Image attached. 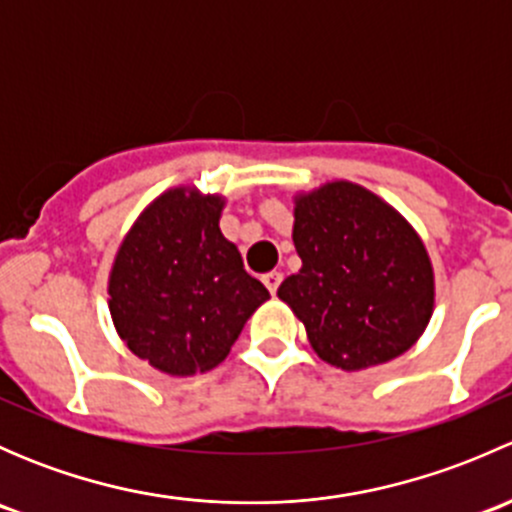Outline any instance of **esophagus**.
<instances>
[{"label": "esophagus", "mask_w": 512, "mask_h": 512, "mask_svg": "<svg viewBox=\"0 0 512 512\" xmlns=\"http://www.w3.org/2000/svg\"><path fill=\"white\" fill-rule=\"evenodd\" d=\"M262 282H265V287L270 289L272 294H277V287H280L282 282V272H267V275L262 277Z\"/></svg>", "instance_id": "esophagus-1"}]
</instances>
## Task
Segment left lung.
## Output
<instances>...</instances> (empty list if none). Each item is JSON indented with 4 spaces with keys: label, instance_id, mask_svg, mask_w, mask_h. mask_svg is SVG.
Masks as SVG:
<instances>
[{
    "label": "left lung",
    "instance_id": "1",
    "mask_svg": "<svg viewBox=\"0 0 512 512\" xmlns=\"http://www.w3.org/2000/svg\"><path fill=\"white\" fill-rule=\"evenodd\" d=\"M302 270L277 297L319 359L344 371L396 359L433 314V267L416 230L361 185L334 180L294 198Z\"/></svg>",
    "mask_w": 512,
    "mask_h": 512
}]
</instances>
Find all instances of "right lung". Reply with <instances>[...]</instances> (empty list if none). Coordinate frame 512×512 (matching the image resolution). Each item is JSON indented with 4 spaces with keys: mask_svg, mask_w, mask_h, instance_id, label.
I'll use <instances>...</instances> for the list:
<instances>
[{
    "mask_svg": "<svg viewBox=\"0 0 512 512\" xmlns=\"http://www.w3.org/2000/svg\"><path fill=\"white\" fill-rule=\"evenodd\" d=\"M220 195L173 188L153 200L118 247L108 309L118 337L153 369L193 376L230 354L270 299L220 232Z\"/></svg>",
    "mask_w": 512,
    "mask_h": 512,
    "instance_id": "obj_1",
    "label": "right lung"
}]
</instances>
